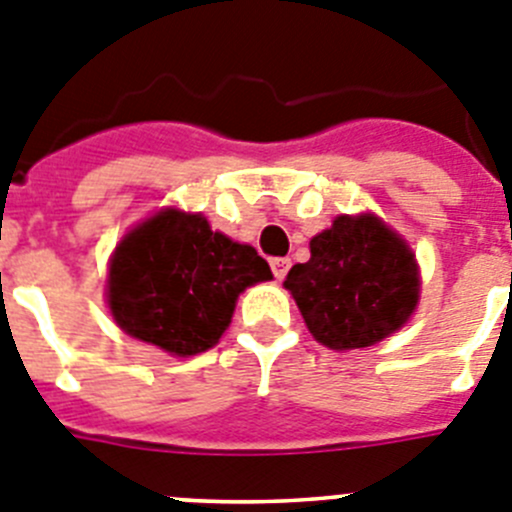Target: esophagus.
I'll return each instance as SVG.
<instances>
[{"label": "esophagus", "instance_id": "esophagus-1", "mask_svg": "<svg viewBox=\"0 0 512 512\" xmlns=\"http://www.w3.org/2000/svg\"><path fill=\"white\" fill-rule=\"evenodd\" d=\"M269 264H271V271H274V277L284 279V277H287L289 266H292V261H289V259H271Z\"/></svg>", "mask_w": 512, "mask_h": 512}]
</instances>
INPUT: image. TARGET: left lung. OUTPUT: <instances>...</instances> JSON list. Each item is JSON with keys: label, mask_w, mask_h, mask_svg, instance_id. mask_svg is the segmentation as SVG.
I'll return each instance as SVG.
<instances>
[{"label": "left lung", "mask_w": 512, "mask_h": 512, "mask_svg": "<svg viewBox=\"0 0 512 512\" xmlns=\"http://www.w3.org/2000/svg\"><path fill=\"white\" fill-rule=\"evenodd\" d=\"M312 338L336 351L384 341L408 323L420 300L415 253L372 212L338 215L310 241V261L289 269Z\"/></svg>", "instance_id": "8db88e82"}]
</instances>
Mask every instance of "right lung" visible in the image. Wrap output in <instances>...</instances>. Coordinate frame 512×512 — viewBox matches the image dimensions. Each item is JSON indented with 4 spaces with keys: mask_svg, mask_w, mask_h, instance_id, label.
Instances as JSON below:
<instances>
[{
    "mask_svg": "<svg viewBox=\"0 0 512 512\" xmlns=\"http://www.w3.org/2000/svg\"><path fill=\"white\" fill-rule=\"evenodd\" d=\"M269 279L256 248L215 233L200 212L169 207L117 243L107 305L128 336L194 356L220 341L243 289Z\"/></svg>",
    "mask_w": 512,
    "mask_h": 512,
    "instance_id": "1",
    "label": "right lung"
}]
</instances>
